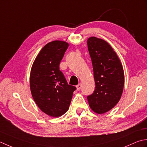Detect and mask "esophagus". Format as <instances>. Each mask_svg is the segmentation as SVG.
I'll return each instance as SVG.
<instances>
[{"label":"esophagus","instance_id":"1","mask_svg":"<svg viewBox=\"0 0 147 147\" xmlns=\"http://www.w3.org/2000/svg\"><path fill=\"white\" fill-rule=\"evenodd\" d=\"M76 88H77V91H80V89H81V88H82V84H79L77 85Z\"/></svg>","mask_w":147,"mask_h":147}]
</instances>
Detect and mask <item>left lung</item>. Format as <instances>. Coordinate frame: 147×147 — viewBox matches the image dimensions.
<instances>
[{
    "instance_id": "8db88e82",
    "label": "left lung",
    "mask_w": 147,
    "mask_h": 147,
    "mask_svg": "<svg viewBox=\"0 0 147 147\" xmlns=\"http://www.w3.org/2000/svg\"><path fill=\"white\" fill-rule=\"evenodd\" d=\"M88 48L91 56L95 89L88 96L91 109L101 114L114 107L123 91V68L112 47L101 38L92 37L88 39Z\"/></svg>"
}]
</instances>
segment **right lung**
I'll return each instance as SVG.
<instances>
[{"label": "right lung", "instance_id": "add662e5", "mask_svg": "<svg viewBox=\"0 0 147 147\" xmlns=\"http://www.w3.org/2000/svg\"><path fill=\"white\" fill-rule=\"evenodd\" d=\"M68 47V43L60 40L47 44L35 58L31 69L32 97L42 111L54 117L67 112L76 89L67 83L59 67Z\"/></svg>", "mask_w": 147, "mask_h": 147}]
</instances>
